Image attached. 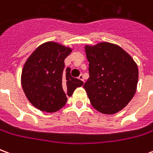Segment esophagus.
I'll use <instances>...</instances> for the list:
<instances>
[{"instance_id": "obj_1", "label": "esophagus", "mask_w": 153, "mask_h": 153, "mask_svg": "<svg viewBox=\"0 0 153 153\" xmlns=\"http://www.w3.org/2000/svg\"><path fill=\"white\" fill-rule=\"evenodd\" d=\"M79 79H80L81 81H83V82H84V77H83V74H80L79 76Z\"/></svg>"}]
</instances>
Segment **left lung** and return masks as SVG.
Listing matches in <instances>:
<instances>
[{"label": "left lung", "mask_w": 153, "mask_h": 153, "mask_svg": "<svg viewBox=\"0 0 153 153\" xmlns=\"http://www.w3.org/2000/svg\"><path fill=\"white\" fill-rule=\"evenodd\" d=\"M89 62V79L84 83L92 106L101 113L113 115L134 96L138 65L123 48L107 42L84 47Z\"/></svg>", "instance_id": "1"}]
</instances>
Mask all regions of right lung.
Returning a JSON list of instances; mask_svg holds the SVG:
<instances>
[{
  "label": "right lung",
  "mask_w": 153,
  "mask_h": 153,
  "mask_svg": "<svg viewBox=\"0 0 153 153\" xmlns=\"http://www.w3.org/2000/svg\"><path fill=\"white\" fill-rule=\"evenodd\" d=\"M72 48L56 42H47L29 56L21 74V85L32 105L44 112H56L67 102L83 83L65 69V59Z\"/></svg>",
  "instance_id": "1"
}]
</instances>
